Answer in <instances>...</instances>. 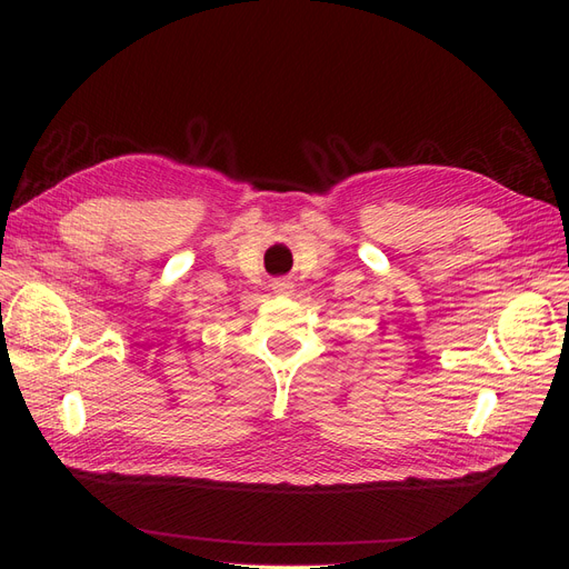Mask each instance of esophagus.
I'll use <instances>...</instances> for the list:
<instances>
[{
    "instance_id": "obj_1",
    "label": "esophagus",
    "mask_w": 569,
    "mask_h": 569,
    "mask_svg": "<svg viewBox=\"0 0 569 569\" xmlns=\"http://www.w3.org/2000/svg\"><path fill=\"white\" fill-rule=\"evenodd\" d=\"M270 287H272L274 295H280V297H289L291 291H295V282H291L289 278H274Z\"/></svg>"
}]
</instances>
